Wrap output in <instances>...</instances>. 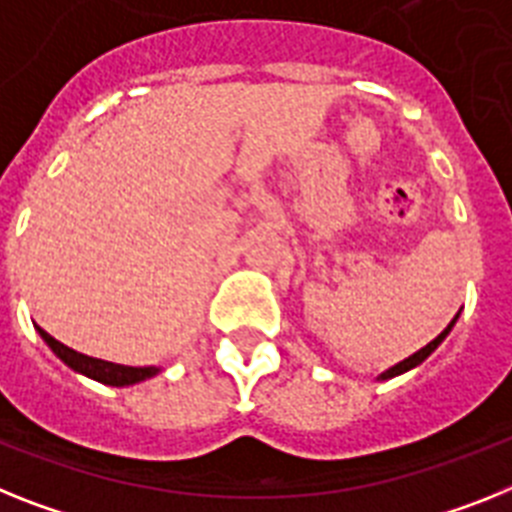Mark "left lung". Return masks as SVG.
Returning <instances> with one entry per match:
<instances>
[{
  "instance_id": "1",
  "label": "left lung",
  "mask_w": 512,
  "mask_h": 512,
  "mask_svg": "<svg viewBox=\"0 0 512 512\" xmlns=\"http://www.w3.org/2000/svg\"><path fill=\"white\" fill-rule=\"evenodd\" d=\"M455 320H458V315H455V317H453V322H450L448 328L442 330V333H440V336H437V338H435V341H429V343H427V346H424V349H419V351H416V354H411V356H409V359H403V362H398V364H395V367L385 369V372H382V375H380V380H390V377H398V375H403V372H409V369L419 367V364H422V362H424V359H427V356H429V354H432V351H435V349H437V346H440V343H442V341H445V336H448L450 330H453Z\"/></svg>"
}]
</instances>
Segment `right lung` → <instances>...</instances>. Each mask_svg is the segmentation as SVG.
I'll return each mask as SVG.
<instances>
[{"label":"right lung","instance_id":"1","mask_svg":"<svg viewBox=\"0 0 512 512\" xmlns=\"http://www.w3.org/2000/svg\"><path fill=\"white\" fill-rule=\"evenodd\" d=\"M36 330L41 333V338L49 343V349L54 351V354H57L67 367H72L75 372H80V375L90 377V380L103 382V385H117V388H124V385H135V382H143L148 380V377L158 375V367H124V364L93 359V356L80 354V351L59 343L57 338H51L44 328H36Z\"/></svg>","mask_w":512,"mask_h":512}]
</instances>
